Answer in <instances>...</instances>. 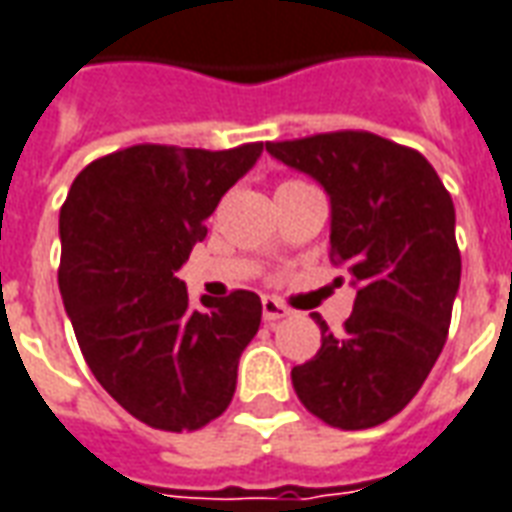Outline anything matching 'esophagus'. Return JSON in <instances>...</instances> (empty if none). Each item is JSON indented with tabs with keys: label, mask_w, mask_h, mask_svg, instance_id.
I'll return each mask as SVG.
<instances>
[{
	"label": "esophagus",
	"mask_w": 512,
	"mask_h": 512,
	"mask_svg": "<svg viewBox=\"0 0 512 512\" xmlns=\"http://www.w3.org/2000/svg\"><path fill=\"white\" fill-rule=\"evenodd\" d=\"M262 314L267 322H278V320H284V317H289V308H286L281 300H275V297H264Z\"/></svg>",
	"instance_id": "esophagus-1"
}]
</instances>
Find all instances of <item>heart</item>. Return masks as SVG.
Masks as SVG:
<instances>
[{
  "instance_id": "b5f03b06",
  "label": "heart",
  "mask_w": 512,
  "mask_h": 512,
  "mask_svg": "<svg viewBox=\"0 0 512 512\" xmlns=\"http://www.w3.org/2000/svg\"><path fill=\"white\" fill-rule=\"evenodd\" d=\"M295 184H303V181H284V184H281V190H286V187H295Z\"/></svg>"
}]
</instances>
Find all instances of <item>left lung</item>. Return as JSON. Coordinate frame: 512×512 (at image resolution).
I'll return each instance as SVG.
<instances>
[{
    "instance_id": "8db88e82",
    "label": "left lung",
    "mask_w": 512,
    "mask_h": 512,
    "mask_svg": "<svg viewBox=\"0 0 512 512\" xmlns=\"http://www.w3.org/2000/svg\"><path fill=\"white\" fill-rule=\"evenodd\" d=\"M331 195V262L358 284L339 336L320 314L317 355L292 369L297 397L339 430L389 422L444 350L460 286L455 206L416 148L372 132L267 143Z\"/></svg>"
}]
</instances>
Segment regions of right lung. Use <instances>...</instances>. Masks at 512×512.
<instances>
[{
    "mask_svg": "<svg viewBox=\"0 0 512 512\" xmlns=\"http://www.w3.org/2000/svg\"><path fill=\"white\" fill-rule=\"evenodd\" d=\"M262 148H121L93 159L60 209L57 281L79 350L112 400L154 430H201L234 397L262 300L234 289L195 308L176 270Z\"/></svg>",
    "mask_w": 512,
    "mask_h": 512,
    "instance_id": "right-lung-1",
    "label": "right lung"
}]
</instances>
